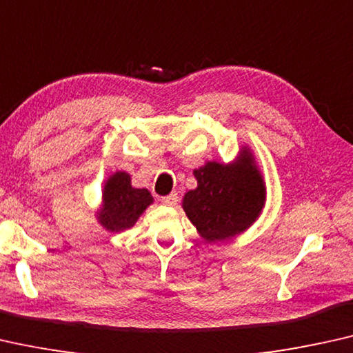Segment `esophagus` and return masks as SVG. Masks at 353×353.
<instances>
[{"mask_svg":"<svg viewBox=\"0 0 353 353\" xmlns=\"http://www.w3.org/2000/svg\"><path fill=\"white\" fill-rule=\"evenodd\" d=\"M160 201L163 203V205H166V206H174L176 203H177V195H176V193H170V195L161 196Z\"/></svg>","mask_w":353,"mask_h":353,"instance_id":"34e87169","label":"esophagus"}]
</instances>
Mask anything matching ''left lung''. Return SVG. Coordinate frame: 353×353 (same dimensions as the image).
<instances>
[{
    "mask_svg": "<svg viewBox=\"0 0 353 353\" xmlns=\"http://www.w3.org/2000/svg\"><path fill=\"white\" fill-rule=\"evenodd\" d=\"M198 187L185 193L182 208L208 243L246 230L265 203V185L248 150L232 165L211 161L193 171Z\"/></svg>",
    "mask_w": 353,
    "mask_h": 353,
    "instance_id": "obj_1",
    "label": "left lung"
}]
</instances>
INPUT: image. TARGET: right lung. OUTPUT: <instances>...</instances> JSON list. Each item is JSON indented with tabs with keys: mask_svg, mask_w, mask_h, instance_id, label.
Listing matches in <instances>:
<instances>
[{
	"mask_svg": "<svg viewBox=\"0 0 353 353\" xmlns=\"http://www.w3.org/2000/svg\"><path fill=\"white\" fill-rule=\"evenodd\" d=\"M153 201L147 188H134L131 176L118 171L103 187V205L99 211V222L110 232H121L136 224L147 206Z\"/></svg>",
	"mask_w": 353,
	"mask_h": 353,
	"instance_id": "1",
	"label": "right lung"
}]
</instances>
